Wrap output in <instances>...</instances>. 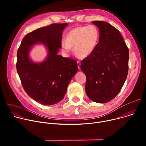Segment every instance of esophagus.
Masks as SVG:
<instances>
[{
	"label": "esophagus",
	"mask_w": 146,
	"mask_h": 146,
	"mask_svg": "<svg viewBox=\"0 0 146 146\" xmlns=\"http://www.w3.org/2000/svg\"><path fill=\"white\" fill-rule=\"evenodd\" d=\"M80 65H81L80 62L79 61H78V62H77V66H78V68L79 69H80Z\"/></svg>",
	"instance_id": "34e87169"
}]
</instances>
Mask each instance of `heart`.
<instances>
[{"mask_svg":"<svg viewBox=\"0 0 146 146\" xmlns=\"http://www.w3.org/2000/svg\"><path fill=\"white\" fill-rule=\"evenodd\" d=\"M100 38L98 28L92 25L74 28L68 32L66 40L62 41L64 51L70 52L74 48L75 54L80 58L90 56L96 49Z\"/></svg>","mask_w":146,"mask_h":146,"instance_id":"obj_1","label":"heart"}]
</instances>
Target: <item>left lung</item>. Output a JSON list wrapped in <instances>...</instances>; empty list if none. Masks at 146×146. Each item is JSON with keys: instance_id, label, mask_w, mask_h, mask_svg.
<instances>
[{"instance_id": "left-lung-1", "label": "left lung", "mask_w": 146, "mask_h": 146, "mask_svg": "<svg viewBox=\"0 0 146 146\" xmlns=\"http://www.w3.org/2000/svg\"><path fill=\"white\" fill-rule=\"evenodd\" d=\"M99 29V43L95 51L81 61L86 76V92L97 103H106L119 92L128 73L129 49L115 27L104 21H92Z\"/></svg>"}]
</instances>
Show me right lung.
Listing matches in <instances>:
<instances>
[{
    "mask_svg": "<svg viewBox=\"0 0 146 146\" xmlns=\"http://www.w3.org/2000/svg\"><path fill=\"white\" fill-rule=\"evenodd\" d=\"M68 25L52 24L28 33L17 51L16 68L23 87L31 98L44 105H52L64 99L78 70L76 60L58 54L62 32ZM40 42L49 52L45 61L37 64L30 59L29 52Z\"/></svg>",
    "mask_w": 146,
    "mask_h": 146,
    "instance_id": "add662e5",
    "label": "right lung"
}]
</instances>
